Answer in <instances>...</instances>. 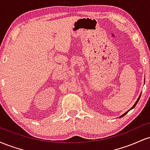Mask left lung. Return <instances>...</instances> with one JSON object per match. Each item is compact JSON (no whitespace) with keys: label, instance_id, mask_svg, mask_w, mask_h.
Returning a JSON list of instances; mask_svg holds the SVG:
<instances>
[{"label":"left lung","instance_id":"obj_1","mask_svg":"<svg viewBox=\"0 0 150 150\" xmlns=\"http://www.w3.org/2000/svg\"><path fill=\"white\" fill-rule=\"evenodd\" d=\"M144 80H145V79H144ZM140 96H141V94H140V96H139V97H138V99H137V101H136V102L135 103V104H134V105H133V106H132V107H131V108H130V110H128V111H126V112H125V113H123V115H122V116H120L119 117V118H121V117L124 116H125V114H126V113H128L129 111H130V110H131V109H132V108H135V106H136V104H137V102H138L139 99H140Z\"/></svg>","mask_w":150,"mask_h":150}]
</instances>
